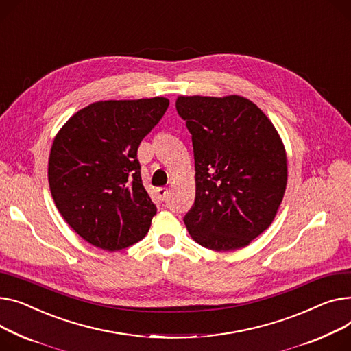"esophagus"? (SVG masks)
Returning <instances> with one entry per match:
<instances>
[{
	"label": "esophagus",
	"mask_w": 351,
	"mask_h": 351,
	"mask_svg": "<svg viewBox=\"0 0 351 351\" xmlns=\"http://www.w3.org/2000/svg\"><path fill=\"white\" fill-rule=\"evenodd\" d=\"M156 196H158V199L159 200H167V197H168V189L167 188H158L156 189Z\"/></svg>",
	"instance_id": "obj_1"
}]
</instances>
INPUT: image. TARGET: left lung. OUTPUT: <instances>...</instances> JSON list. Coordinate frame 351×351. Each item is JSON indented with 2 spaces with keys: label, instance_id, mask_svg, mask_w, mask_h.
<instances>
[{
  "label": "left lung",
  "instance_id": "8db88e82",
  "mask_svg": "<svg viewBox=\"0 0 351 351\" xmlns=\"http://www.w3.org/2000/svg\"><path fill=\"white\" fill-rule=\"evenodd\" d=\"M192 134L196 199L183 221L215 251L248 245L272 223L287 188V154L275 127L252 101L179 97Z\"/></svg>",
  "mask_w": 351,
  "mask_h": 351
}]
</instances>
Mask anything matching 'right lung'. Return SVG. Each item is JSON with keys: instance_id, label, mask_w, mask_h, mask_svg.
I'll return each mask as SVG.
<instances>
[{"instance_id": "add662e5", "label": "right lung", "mask_w": 351, "mask_h": 351, "mask_svg": "<svg viewBox=\"0 0 351 351\" xmlns=\"http://www.w3.org/2000/svg\"><path fill=\"white\" fill-rule=\"evenodd\" d=\"M168 106L165 97L97 101L58 132L49 156L51 193L87 243L119 251L145 237L156 206L143 184L136 152Z\"/></svg>"}]
</instances>
